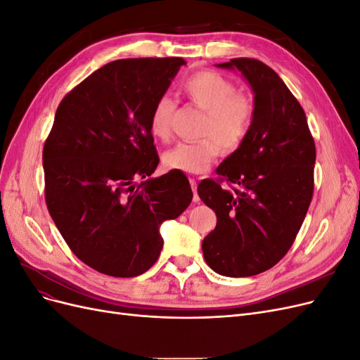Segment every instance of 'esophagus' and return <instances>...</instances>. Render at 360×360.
<instances>
[{
  "label": "esophagus",
  "instance_id": "1",
  "mask_svg": "<svg viewBox=\"0 0 360 360\" xmlns=\"http://www.w3.org/2000/svg\"><path fill=\"white\" fill-rule=\"evenodd\" d=\"M189 181H191V188H192V192H193V201L197 202V201H200L198 192H197V180H195V179H189Z\"/></svg>",
  "mask_w": 360,
  "mask_h": 360
}]
</instances>
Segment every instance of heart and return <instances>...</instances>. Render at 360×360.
I'll use <instances>...</instances> for the list:
<instances>
[{
	"label": "heart",
	"instance_id": "1",
	"mask_svg": "<svg viewBox=\"0 0 360 360\" xmlns=\"http://www.w3.org/2000/svg\"><path fill=\"white\" fill-rule=\"evenodd\" d=\"M188 101L204 112L200 135L193 143H179L163 155L168 169L200 174L209 169L214 159L225 151L240 148L252 129L255 102L238 93L237 85L213 70H201L188 76L181 84ZM176 103L169 96H160L148 117L150 132L160 141L171 138V118Z\"/></svg>",
	"mask_w": 360,
	"mask_h": 360
}]
</instances>
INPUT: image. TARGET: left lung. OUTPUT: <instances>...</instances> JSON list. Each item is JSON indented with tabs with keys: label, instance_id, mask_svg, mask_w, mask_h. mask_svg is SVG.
<instances>
[{
	"label": "left lung",
	"instance_id": "8db88e82",
	"mask_svg": "<svg viewBox=\"0 0 360 360\" xmlns=\"http://www.w3.org/2000/svg\"><path fill=\"white\" fill-rule=\"evenodd\" d=\"M217 66L242 72L255 93V117L243 146L217 167L219 179L198 184L217 217L202 254L216 274L245 278L274 267L296 240L314 193L315 143L303 108L274 69L255 58Z\"/></svg>",
	"mask_w": 360,
	"mask_h": 360
}]
</instances>
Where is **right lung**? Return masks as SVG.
<instances>
[{"mask_svg":"<svg viewBox=\"0 0 360 360\" xmlns=\"http://www.w3.org/2000/svg\"><path fill=\"white\" fill-rule=\"evenodd\" d=\"M184 64L179 57L115 60L58 105L43 147L46 205L72 252L103 275L147 271L163 246L160 224L192 201L183 172L150 179L159 156L148 117Z\"/></svg>","mask_w":360,"mask_h":360,"instance_id":"1","label":"right lung"}]
</instances>
